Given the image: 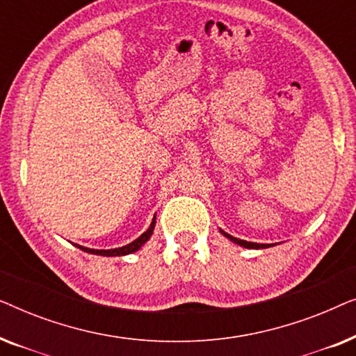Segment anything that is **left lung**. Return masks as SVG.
Masks as SVG:
<instances>
[{
    "mask_svg": "<svg viewBox=\"0 0 356 356\" xmlns=\"http://www.w3.org/2000/svg\"><path fill=\"white\" fill-rule=\"evenodd\" d=\"M220 232L228 238V240H232L233 243H236V245H240L243 248H250V250H261V248H269L270 246V245H259V243H251V241L240 240V238H235V236L228 235V233H225L223 230H220Z\"/></svg>",
    "mask_w": 356,
    "mask_h": 356,
    "instance_id": "left-lung-1",
    "label": "left lung"
}]
</instances>
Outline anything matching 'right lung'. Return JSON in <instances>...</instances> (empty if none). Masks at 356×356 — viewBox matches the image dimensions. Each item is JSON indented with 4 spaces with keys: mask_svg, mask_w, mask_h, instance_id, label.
Returning a JSON list of instances; mask_svg holds the SVG:
<instances>
[{
    "mask_svg": "<svg viewBox=\"0 0 356 356\" xmlns=\"http://www.w3.org/2000/svg\"><path fill=\"white\" fill-rule=\"evenodd\" d=\"M154 227H155V217H154L152 223H150V227L147 228V232H144L143 235L138 238V240H134L133 243H129V245H126V246L115 248V250H90V248H84V246H79V245H76V246L79 248V250H82V251L90 252V254H99V256H126V254H131V252L138 251L139 248L143 246L144 243L147 241L150 236H152Z\"/></svg>",
    "mask_w": 356,
    "mask_h": 356,
    "instance_id": "add662e5",
    "label": "right lung"
}]
</instances>
